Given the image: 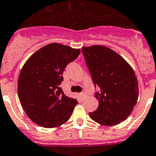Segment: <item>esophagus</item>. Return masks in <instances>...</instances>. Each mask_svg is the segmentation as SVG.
<instances>
[{"label": "esophagus", "mask_w": 156, "mask_h": 156, "mask_svg": "<svg viewBox=\"0 0 156 156\" xmlns=\"http://www.w3.org/2000/svg\"><path fill=\"white\" fill-rule=\"evenodd\" d=\"M80 97H81V99H82V101H85V99L87 97V94H86V93H82L80 94Z\"/></svg>", "instance_id": "obj_1"}]
</instances>
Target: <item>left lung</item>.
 Instances as JSON below:
<instances>
[{"instance_id":"1","label":"left lung","mask_w":156,"mask_h":156,"mask_svg":"<svg viewBox=\"0 0 156 156\" xmlns=\"http://www.w3.org/2000/svg\"><path fill=\"white\" fill-rule=\"evenodd\" d=\"M99 101L89 117L103 126H115L128 118L138 98V82L134 70L121 55L103 45L82 49Z\"/></svg>"}]
</instances>
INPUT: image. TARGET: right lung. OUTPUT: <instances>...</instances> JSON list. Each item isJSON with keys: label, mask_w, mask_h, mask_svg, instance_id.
<instances>
[{"label": "right lung", "mask_w": 156, "mask_h": 156, "mask_svg": "<svg viewBox=\"0 0 156 156\" xmlns=\"http://www.w3.org/2000/svg\"><path fill=\"white\" fill-rule=\"evenodd\" d=\"M80 49L58 43L44 46L27 60L18 79L21 105L34 123L45 128L61 126L71 116L76 99L63 93L60 84L67 65Z\"/></svg>", "instance_id": "obj_1"}]
</instances>
